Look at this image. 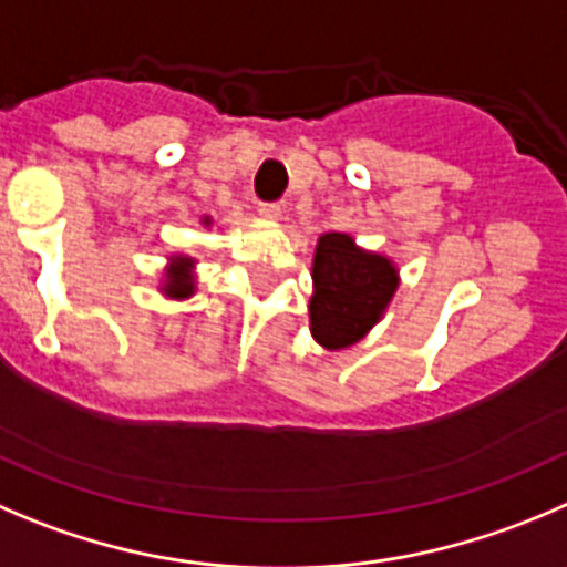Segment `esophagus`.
I'll use <instances>...</instances> for the list:
<instances>
[{
	"label": "esophagus",
	"mask_w": 567,
	"mask_h": 567,
	"mask_svg": "<svg viewBox=\"0 0 567 567\" xmlns=\"http://www.w3.org/2000/svg\"><path fill=\"white\" fill-rule=\"evenodd\" d=\"M258 214L264 219H278L284 214V208H280V203H258Z\"/></svg>",
	"instance_id": "esophagus-1"
}]
</instances>
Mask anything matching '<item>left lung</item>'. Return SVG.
I'll return each mask as SVG.
<instances>
[{"mask_svg":"<svg viewBox=\"0 0 567 567\" xmlns=\"http://www.w3.org/2000/svg\"><path fill=\"white\" fill-rule=\"evenodd\" d=\"M395 289L390 258L359 250L344 234H326L315 252L311 333L328 350L350 348L381 320Z\"/></svg>","mask_w":567,"mask_h":567,"instance_id":"obj_1","label":"left lung"}]
</instances>
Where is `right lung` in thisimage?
<instances>
[{
    "label": "right lung",
    "instance_id": "right-lung-1",
    "mask_svg": "<svg viewBox=\"0 0 567 567\" xmlns=\"http://www.w3.org/2000/svg\"><path fill=\"white\" fill-rule=\"evenodd\" d=\"M188 269H192V258H175V261H172V269L169 275H166V287H164V292L169 295V298H188V295L194 292Z\"/></svg>",
    "mask_w": 567,
    "mask_h": 567
}]
</instances>
